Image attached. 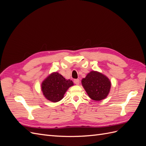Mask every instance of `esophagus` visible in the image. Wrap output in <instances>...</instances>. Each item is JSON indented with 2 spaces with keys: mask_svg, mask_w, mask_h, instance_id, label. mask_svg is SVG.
Segmentation results:
<instances>
[{
  "mask_svg": "<svg viewBox=\"0 0 146 146\" xmlns=\"http://www.w3.org/2000/svg\"><path fill=\"white\" fill-rule=\"evenodd\" d=\"M74 83L76 84V85H79V83H80V80H79V79H75L74 80Z\"/></svg>",
  "mask_w": 146,
  "mask_h": 146,
  "instance_id": "obj_1",
  "label": "esophagus"
}]
</instances>
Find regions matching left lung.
<instances>
[{
	"label": "left lung",
	"mask_w": 146,
	"mask_h": 146,
	"mask_svg": "<svg viewBox=\"0 0 146 146\" xmlns=\"http://www.w3.org/2000/svg\"><path fill=\"white\" fill-rule=\"evenodd\" d=\"M83 88L90 98L94 100H101L107 98L111 82L104 75L96 71H91L82 79Z\"/></svg>",
	"instance_id": "left-lung-1"
}]
</instances>
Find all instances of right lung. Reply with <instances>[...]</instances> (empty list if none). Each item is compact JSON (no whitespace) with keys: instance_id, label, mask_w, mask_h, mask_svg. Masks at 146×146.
<instances>
[{"instance_id":"right-lung-1","label":"right lung","mask_w":146,"mask_h":146,"mask_svg":"<svg viewBox=\"0 0 146 146\" xmlns=\"http://www.w3.org/2000/svg\"><path fill=\"white\" fill-rule=\"evenodd\" d=\"M73 85L72 80H66L58 72H54L43 81L41 90L47 100L56 102L63 98L66 91Z\"/></svg>"}]
</instances>
